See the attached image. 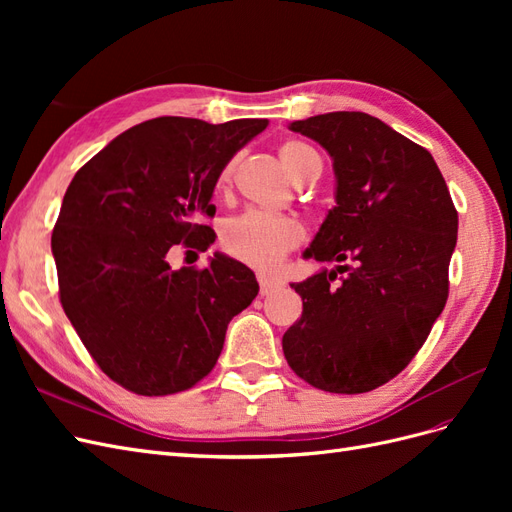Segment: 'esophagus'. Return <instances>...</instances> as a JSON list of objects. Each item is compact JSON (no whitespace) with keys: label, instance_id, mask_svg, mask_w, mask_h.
<instances>
[{"label":"esophagus","instance_id":"1","mask_svg":"<svg viewBox=\"0 0 512 512\" xmlns=\"http://www.w3.org/2000/svg\"><path fill=\"white\" fill-rule=\"evenodd\" d=\"M258 284H260V294H271L273 290L282 288L280 277H273L269 273H258Z\"/></svg>","mask_w":512,"mask_h":512}]
</instances>
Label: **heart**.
<instances>
[{
	"mask_svg": "<svg viewBox=\"0 0 512 512\" xmlns=\"http://www.w3.org/2000/svg\"><path fill=\"white\" fill-rule=\"evenodd\" d=\"M280 160L294 181L305 179L312 170L322 168V160L314 147L303 141H286L280 147ZM235 173V160L228 162L220 173V188H228ZM305 239V228L301 222L284 218V215H269L262 211H247L237 215L222 228L224 250L241 260L243 265L256 269H273L280 265L284 256L299 247Z\"/></svg>",
	"mask_w": 512,
	"mask_h": 512,
	"instance_id": "heart-1",
	"label": "heart"
}]
</instances>
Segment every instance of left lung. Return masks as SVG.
Segmentation results:
<instances>
[{"mask_svg": "<svg viewBox=\"0 0 512 512\" xmlns=\"http://www.w3.org/2000/svg\"><path fill=\"white\" fill-rule=\"evenodd\" d=\"M288 128L333 160L335 207L303 256L337 267L290 284L303 314L284 333V356L320 391H374L414 359L442 314L457 211L431 153L378 117L337 111ZM337 272L347 275L333 285Z\"/></svg>", "mask_w": 512, "mask_h": 512, "instance_id": "8db88e82", "label": "left lung"}]
</instances>
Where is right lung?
Masks as SVG:
<instances>
[{
	"mask_svg": "<svg viewBox=\"0 0 512 512\" xmlns=\"http://www.w3.org/2000/svg\"><path fill=\"white\" fill-rule=\"evenodd\" d=\"M267 119L207 123L158 117L126 130L68 185L51 237L59 299L104 374L136 395H173L203 380L228 322L258 294L256 275L215 254L173 269L175 245L215 241L200 215L222 168Z\"/></svg>",
	"mask_w": 512,
	"mask_h": 512,
	"instance_id": "obj_1",
	"label": "right lung"
}]
</instances>
